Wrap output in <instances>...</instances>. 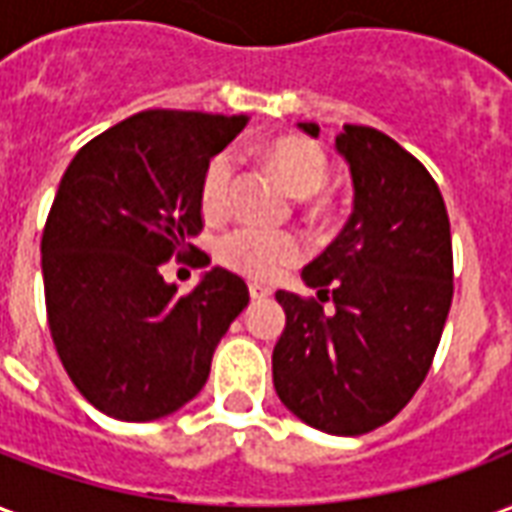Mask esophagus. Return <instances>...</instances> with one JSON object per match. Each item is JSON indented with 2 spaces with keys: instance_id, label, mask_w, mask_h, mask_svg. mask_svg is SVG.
I'll list each match as a JSON object with an SVG mask.
<instances>
[{
  "instance_id": "obj_1",
  "label": "esophagus",
  "mask_w": 512,
  "mask_h": 512,
  "mask_svg": "<svg viewBox=\"0 0 512 512\" xmlns=\"http://www.w3.org/2000/svg\"><path fill=\"white\" fill-rule=\"evenodd\" d=\"M249 296H252V299H268V296H271V288H268V285H260V282H252V285H249Z\"/></svg>"
}]
</instances>
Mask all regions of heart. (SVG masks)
Masks as SVG:
<instances>
[{"label": "heart", "mask_w": 512, "mask_h": 512, "mask_svg": "<svg viewBox=\"0 0 512 512\" xmlns=\"http://www.w3.org/2000/svg\"><path fill=\"white\" fill-rule=\"evenodd\" d=\"M260 156L279 175L296 197H312L329 180V158L321 145L304 136H277L260 145ZM235 158L233 153H216L205 164L200 180V205L205 216H222L233 200ZM216 255L224 266L252 279H274L301 257V241L290 233H274L260 227H235L224 235Z\"/></svg>", "instance_id": "heart-1"}]
</instances>
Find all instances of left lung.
<instances>
[{
	"instance_id": "left-lung-1",
	"label": "left lung",
	"mask_w": 512,
	"mask_h": 512,
	"mask_svg": "<svg viewBox=\"0 0 512 512\" xmlns=\"http://www.w3.org/2000/svg\"><path fill=\"white\" fill-rule=\"evenodd\" d=\"M334 147L351 167L354 211L301 271L318 299L277 290L285 332L271 362L279 400L301 422L362 436L428 376L452 304V238L436 180L392 136L343 126ZM321 300L335 310L323 313Z\"/></svg>"
}]
</instances>
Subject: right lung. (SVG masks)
<instances>
[{"label":"right lung","instance_id":"add662e5","mask_svg":"<svg viewBox=\"0 0 512 512\" xmlns=\"http://www.w3.org/2000/svg\"><path fill=\"white\" fill-rule=\"evenodd\" d=\"M244 126V115L147 109L90 139L62 175L40 241L51 340L109 417L150 422L186 406L249 304L227 268L186 296L158 271L197 252L202 169Z\"/></svg>","mask_w":512,"mask_h":512}]
</instances>
